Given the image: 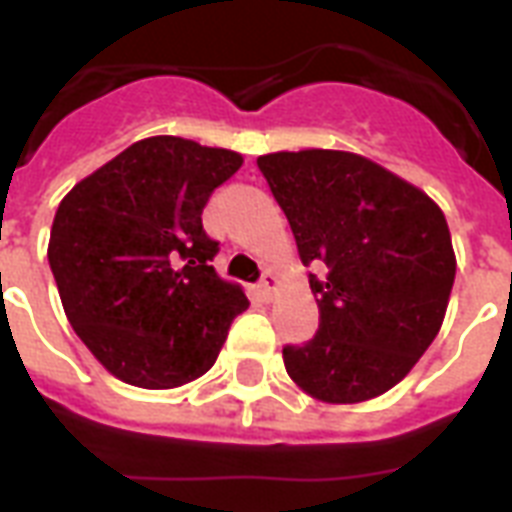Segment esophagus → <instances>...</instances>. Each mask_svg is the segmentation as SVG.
Returning <instances> with one entry per match:
<instances>
[{
	"label": "esophagus",
	"mask_w": 512,
	"mask_h": 512,
	"mask_svg": "<svg viewBox=\"0 0 512 512\" xmlns=\"http://www.w3.org/2000/svg\"><path fill=\"white\" fill-rule=\"evenodd\" d=\"M276 284H279V279L271 271H265L263 279H260V292H263L265 300H271V295L276 292Z\"/></svg>",
	"instance_id": "1"
}]
</instances>
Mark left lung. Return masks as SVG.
<instances>
[{
  "instance_id": "1",
  "label": "left lung",
  "mask_w": 512,
  "mask_h": 512,
  "mask_svg": "<svg viewBox=\"0 0 512 512\" xmlns=\"http://www.w3.org/2000/svg\"><path fill=\"white\" fill-rule=\"evenodd\" d=\"M319 295V332L284 345L292 380L319 401L358 404L409 374L436 340L452 295V236L428 193L348 151L257 159Z\"/></svg>"
}]
</instances>
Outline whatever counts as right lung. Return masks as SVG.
Masks as SVG:
<instances>
[{"instance_id": "1", "label": "right lung", "mask_w": 512, "mask_h": 512, "mask_svg": "<svg viewBox=\"0 0 512 512\" xmlns=\"http://www.w3.org/2000/svg\"><path fill=\"white\" fill-rule=\"evenodd\" d=\"M236 151L159 135L124 148L60 201L50 260L60 303L92 356L127 385L177 388L215 364L239 284L212 268L201 212L241 167Z\"/></svg>"}]
</instances>
